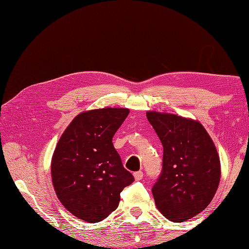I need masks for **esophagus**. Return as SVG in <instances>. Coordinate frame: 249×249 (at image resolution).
I'll list each match as a JSON object with an SVG mask.
<instances>
[{"instance_id": "esophagus-1", "label": "esophagus", "mask_w": 249, "mask_h": 249, "mask_svg": "<svg viewBox=\"0 0 249 249\" xmlns=\"http://www.w3.org/2000/svg\"><path fill=\"white\" fill-rule=\"evenodd\" d=\"M134 178L136 181H140V179L143 178V172L142 171H138V172H135L134 173Z\"/></svg>"}]
</instances>
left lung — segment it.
I'll return each mask as SVG.
<instances>
[{"label":"left lung","instance_id":"left-lung-1","mask_svg":"<svg viewBox=\"0 0 249 249\" xmlns=\"http://www.w3.org/2000/svg\"><path fill=\"white\" fill-rule=\"evenodd\" d=\"M146 118L163 147L162 171L152 188L156 208L166 218L182 223L210 204L220 181V160L199 121L147 111Z\"/></svg>","mask_w":249,"mask_h":249}]
</instances>
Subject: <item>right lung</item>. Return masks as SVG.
<instances>
[{
  "label": "right lung",
  "mask_w": 249,
  "mask_h": 249,
  "mask_svg": "<svg viewBox=\"0 0 249 249\" xmlns=\"http://www.w3.org/2000/svg\"><path fill=\"white\" fill-rule=\"evenodd\" d=\"M127 108L79 113L57 141L51 179L64 208L77 218L99 223L119 206L120 194L134 182L115 151L112 138L127 118Z\"/></svg>",
  "instance_id": "1"
}]
</instances>
